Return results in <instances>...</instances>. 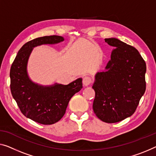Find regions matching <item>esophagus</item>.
I'll use <instances>...</instances> for the list:
<instances>
[{
	"instance_id": "1",
	"label": "esophagus",
	"mask_w": 156,
	"mask_h": 156,
	"mask_svg": "<svg viewBox=\"0 0 156 156\" xmlns=\"http://www.w3.org/2000/svg\"><path fill=\"white\" fill-rule=\"evenodd\" d=\"M92 83V79L90 78V77H85V78H83V85L84 86H88L89 85L90 83Z\"/></svg>"
}]
</instances>
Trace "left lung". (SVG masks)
Here are the masks:
<instances>
[{"label": "left lung", "instance_id": "8db88e82", "mask_svg": "<svg viewBox=\"0 0 156 156\" xmlns=\"http://www.w3.org/2000/svg\"><path fill=\"white\" fill-rule=\"evenodd\" d=\"M104 40L114 49L105 71L95 75L92 107L102 121L114 123L136 111L146 90V66L135 48L115 38Z\"/></svg>", "mask_w": 156, "mask_h": 156}]
</instances>
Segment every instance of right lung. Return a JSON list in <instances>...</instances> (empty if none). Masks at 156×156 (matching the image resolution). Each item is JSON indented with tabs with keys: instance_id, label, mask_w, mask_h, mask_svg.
<instances>
[{
	"instance_id": "add662e5",
	"label": "right lung",
	"mask_w": 156,
	"mask_h": 156,
	"mask_svg": "<svg viewBox=\"0 0 156 156\" xmlns=\"http://www.w3.org/2000/svg\"><path fill=\"white\" fill-rule=\"evenodd\" d=\"M59 36H43L25 43L11 66L10 90L21 112L27 118L43 125H52L63 117L72 97L83 87L82 78L69 85L43 86L30 80L27 73L29 56L36 46L64 41Z\"/></svg>"
}]
</instances>
